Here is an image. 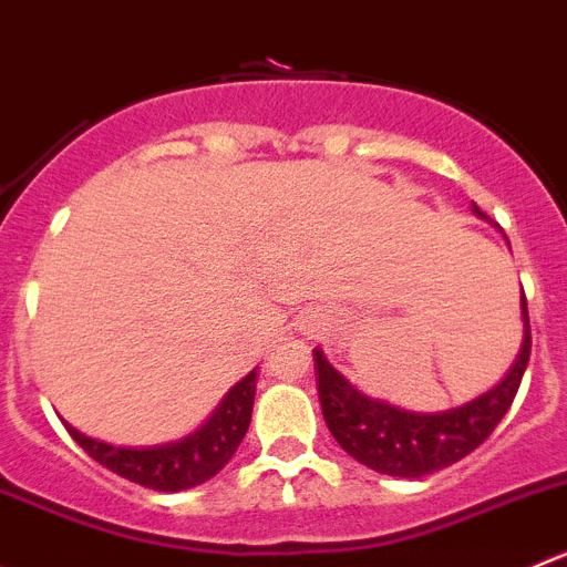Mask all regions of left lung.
I'll use <instances>...</instances> for the list:
<instances>
[{"mask_svg": "<svg viewBox=\"0 0 567 567\" xmlns=\"http://www.w3.org/2000/svg\"><path fill=\"white\" fill-rule=\"evenodd\" d=\"M480 216L485 213L474 205ZM524 346L513 371L480 399L449 412H406L384 401L362 395L349 379L340 377L327 357L312 349L316 362V388L323 421L346 454L368 468L401 480L435 474L468 457L480 449L513 406L532 354L529 310L524 296Z\"/></svg>", "mask_w": 567, "mask_h": 567, "instance_id": "obj_1", "label": "left lung"}]
</instances>
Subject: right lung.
Instances as JSON below:
<instances>
[{
  "instance_id": "add662e5",
  "label": "right lung",
  "mask_w": 567,
  "mask_h": 567,
  "mask_svg": "<svg viewBox=\"0 0 567 567\" xmlns=\"http://www.w3.org/2000/svg\"><path fill=\"white\" fill-rule=\"evenodd\" d=\"M255 388L257 371H251L229 390L227 399L202 430L177 443H166V446L121 449L82 435L71 423H65V430L99 465L135 482V485L163 493L188 491V487L213 480L238 452L240 441L249 430Z\"/></svg>"
}]
</instances>
